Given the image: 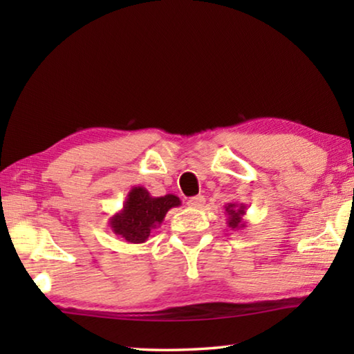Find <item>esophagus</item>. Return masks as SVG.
<instances>
[{
  "label": "esophagus",
  "instance_id": "esophagus-1",
  "mask_svg": "<svg viewBox=\"0 0 354 354\" xmlns=\"http://www.w3.org/2000/svg\"><path fill=\"white\" fill-rule=\"evenodd\" d=\"M205 201H206L205 196L198 195V196H192V198L187 201V205H189L190 207L200 209V207H203V205H205Z\"/></svg>",
  "mask_w": 354,
  "mask_h": 354
}]
</instances>
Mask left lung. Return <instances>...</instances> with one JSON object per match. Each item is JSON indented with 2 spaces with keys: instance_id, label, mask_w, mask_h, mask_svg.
<instances>
[{
  "instance_id": "obj_1",
  "label": "left lung",
  "mask_w": 354,
  "mask_h": 354,
  "mask_svg": "<svg viewBox=\"0 0 354 354\" xmlns=\"http://www.w3.org/2000/svg\"><path fill=\"white\" fill-rule=\"evenodd\" d=\"M245 214H247V206L243 203H227L225 205V215H226V225L231 230H243L247 227V221L243 220Z\"/></svg>"
}]
</instances>
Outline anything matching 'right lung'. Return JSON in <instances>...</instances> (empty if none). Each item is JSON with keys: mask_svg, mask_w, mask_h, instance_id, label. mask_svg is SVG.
Here are the masks:
<instances>
[{"mask_svg": "<svg viewBox=\"0 0 354 354\" xmlns=\"http://www.w3.org/2000/svg\"><path fill=\"white\" fill-rule=\"evenodd\" d=\"M178 206H181V200L176 195L151 196L145 187L137 185L128 192L123 207L109 218V226L113 234L128 243H143L149 232L160 226L167 212Z\"/></svg>", "mask_w": 354, "mask_h": 354, "instance_id": "right-lung-1", "label": "right lung"}]
</instances>
